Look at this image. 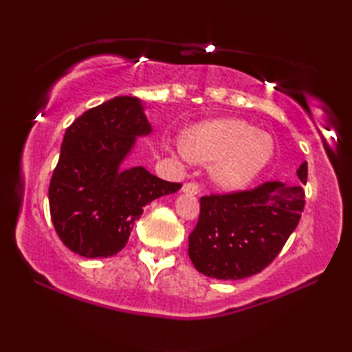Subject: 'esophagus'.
<instances>
[{
	"instance_id": "esophagus-1",
	"label": "esophagus",
	"mask_w": 352,
	"mask_h": 352,
	"mask_svg": "<svg viewBox=\"0 0 352 352\" xmlns=\"http://www.w3.org/2000/svg\"><path fill=\"white\" fill-rule=\"evenodd\" d=\"M199 184L197 183H192V182H189V183H184L183 184V192H186V194H190V195H195V194H199Z\"/></svg>"
}]
</instances>
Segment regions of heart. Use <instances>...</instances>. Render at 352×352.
Listing matches in <instances>:
<instances>
[{"label":"heart","instance_id":"obj_1","mask_svg":"<svg viewBox=\"0 0 352 352\" xmlns=\"http://www.w3.org/2000/svg\"><path fill=\"white\" fill-rule=\"evenodd\" d=\"M192 162L212 163L211 178L226 189L252 183L273 157V140L241 119H219L200 124L186 133L184 146L177 147Z\"/></svg>","mask_w":352,"mask_h":352}]
</instances>
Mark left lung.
<instances>
[{
    "label": "left lung",
    "instance_id": "obj_1",
    "mask_svg": "<svg viewBox=\"0 0 352 352\" xmlns=\"http://www.w3.org/2000/svg\"><path fill=\"white\" fill-rule=\"evenodd\" d=\"M307 180V163L296 170ZM305 210V190L265 182L250 190L200 199L199 222L189 234V258L200 273L242 279L265 269L294 233Z\"/></svg>",
    "mask_w": 352,
    "mask_h": 352
}]
</instances>
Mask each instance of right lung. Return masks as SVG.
Returning a JSON list of instances; mask_svg holds the SVG:
<instances>
[{"label": "right lung", "mask_w": 352, "mask_h": 352, "mask_svg": "<svg viewBox=\"0 0 352 352\" xmlns=\"http://www.w3.org/2000/svg\"><path fill=\"white\" fill-rule=\"evenodd\" d=\"M152 132L138 98L118 96L87 110L67 129L50 183L56 233L83 258H109L126 247L142 208L174 194L142 166L119 170L138 136Z\"/></svg>", "instance_id": "right-lung-1"}]
</instances>
